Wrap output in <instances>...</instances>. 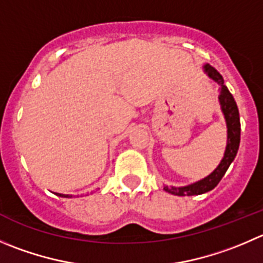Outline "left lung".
Instances as JSON below:
<instances>
[{"instance_id":"1","label":"left lung","mask_w":263,"mask_h":263,"mask_svg":"<svg viewBox=\"0 0 263 263\" xmlns=\"http://www.w3.org/2000/svg\"><path fill=\"white\" fill-rule=\"evenodd\" d=\"M205 72L208 73L213 81L218 83L220 86V99L221 108H222L223 116H225L226 124H228V146H226L225 155H223L222 160L218 164V167L207 176L203 180L198 181L195 183H191L189 186H183V187H170V186H164V190L167 193L173 194L177 196H191V195H200L207 191H211L218 185L221 178L226 173L228 168L230 167L231 162L235 159L236 153H238L239 144H240V118H239V110L236 106L235 100H234L233 95L230 91L228 90L225 85H223V78L212 65L207 64L204 67Z\"/></svg>"}]
</instances>
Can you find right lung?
Returning <instances> with one entry per match:
<instances>
[{
  "mask_svg": "<svg viewBox=\"0 0 263 263\" xmlns=\"http://www.w3.org/2000/svg\"><path fill=\"white\" fill-rule=\"evenodd\" d=\"M56 195H59V196H69V195H61V194H56Z\"/></svg>",
  "mask_w": 263,
  "mask_h": 263,
  "instance_id": "obj_1",
  "label": "right lung"
}]
</instances>
